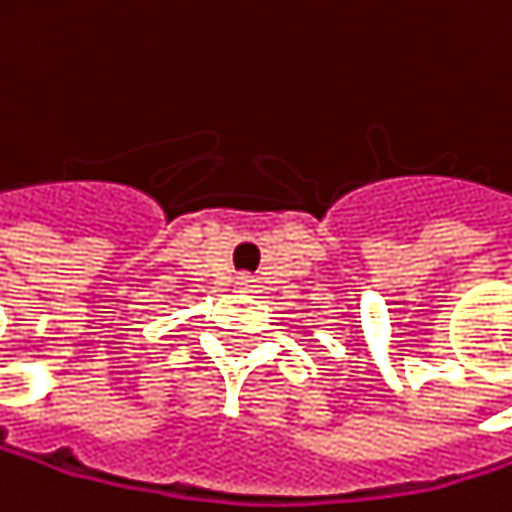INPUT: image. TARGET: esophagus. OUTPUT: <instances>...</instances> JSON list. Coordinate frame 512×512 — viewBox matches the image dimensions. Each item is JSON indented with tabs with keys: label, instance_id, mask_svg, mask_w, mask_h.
I'll return each instance as SVG.
<instances>
[{
	"label": "esophagus",
	"instance_id": "34e87169",
	"mask_svg": "<svg viewBox=\"0 0 512 512\" xmlns=\"http://www.w3.org/2000/svg\"><path fill=\"white\" fill-rule=\"evenodd\" d=\"M236 285L242 291H254V288H258V279H254V276H236Z\"/></svg>",
	"mask_w": 512,
	"mask_h": 512
}]
</instances>
